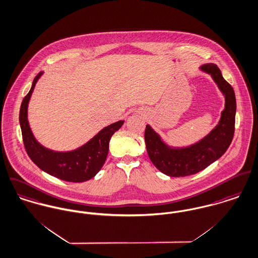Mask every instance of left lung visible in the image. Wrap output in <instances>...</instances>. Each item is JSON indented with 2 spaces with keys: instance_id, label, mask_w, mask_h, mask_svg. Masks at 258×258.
Listing matches in <instances>:
<instances>
[{
  "instance_id": "1",
  "label": "left lung",
  "mask_w": 258,
  "mask_h": 258,
  "mask_svg": "<svg viewBox=\"0 0 258 258\" xmlns=\"http://www.w3.org/2000/svg\"><path fill=\"white\" fill-rule=\"evenodd\" d=\"M199 70L211 76L225 97V108L211 132L189 146L172 147L151 125L146 126L145 143L149 158L160 171L168 176H187L203 170L226 153L234 137L236 102L233 87L213 63L200 66Z\"/></svg>"
}]
</instances>
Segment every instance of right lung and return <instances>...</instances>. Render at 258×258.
<instances>
[{
    "label": "right lung",
    "instance_id": "add662e5",
    "mask_svg": "<svg viewBox=\"0 0 258 258\" xmlns=\"http://www.w3.org/2000/svg\"><path fill=\"white\" fill-rule=\"evenodd\" d=\"M43 75L40 72L33 80L28 94L22 102L20 124L24 147L30 160L48 174L69 182H84L94 177L105 163L109 141L120 129L124 120H119L102 128L91 140L71 151H54L42 146L35 139L27 119V108L35 85Z\"/></svg>",
    "mask_w": 258,
    "mask_h": 258
}]
</instances>
